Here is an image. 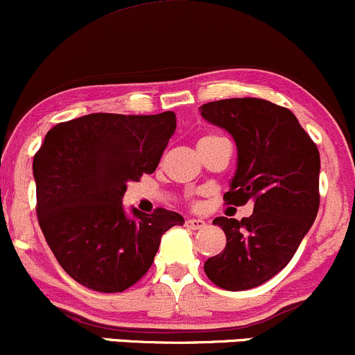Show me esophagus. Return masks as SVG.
<instances>
[{
    "label": "esophagus",
    "instance_id": "1",
    "mask_svg": "<svg viewBox=\"0 0 355 355\" xmlns=\"http://www.w3.org/2000/svg\"><path fill=\"white\" fill-rule=\"evenodd\" d=\"M186 227L191 228V230H201V228L207 227V222H205V220L189 218V220H186Z\"/></svg>",
    "mask_w": 355,
    "mask_h": 355
}]
</instances>
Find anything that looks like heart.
Here are the masks:
<instances>
[{
	"instance_id": "obj_1",
	"label": "heart",
	"mask_w": 355,
	"mask_h": 355,
	"mask_svg": "<svg viewBox=\"0 0 355 355\" xmlns=\"http://www.w3.org/2000/svg\"><path fill=\"white\" fill-rule=\"evenodd\" d=\"M213 139H222V137H218V135H207V137H203V139H201L200 142H207V140H213Z\"/></svg>"
}]
</instances>
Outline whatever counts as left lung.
Masks as SVG:
<instances>
[{
	"label": "left lung",
	"mask_w": 355,
	"mask_h": 355,
	"mask_svg": "<svg viewBox=\"0 0 355 355\" xmlns=\"http://www.w3.org/2000/svg\"><path fill=\"white\" fill-rule=\"evenodd\" d=\"M201 116L234 137L237 173L227 205L254 201V213L218 216L227 245L205 262L208 279L245 291L286 268L313 225L320 207V152L288 108L261 98H230L201 106Z\"/></svg>",
	"instance_id": "1"
}]
</instances>
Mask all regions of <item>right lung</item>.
Instances as JSON below:
<instances>
[{"label": "right lung", "instance_id": "right-lung-1", "mask_svg": "<svg viewBox=\"0 0 355 355\" xmlns=\"http://www.w3.org/2000/svg\"><path fill=\"white\" fill-rule=\"evenodd\" d=\"M176 130L174 112L159 115L91 113L57 123L33 155L37 218L60 268L79 284L121 293L150 269L161 237L184 218L176 211L133 208L121 198L128 181L159 166Z\"/></svg>", "mask_w": 355, "mask_h": 355}]
</instances>
